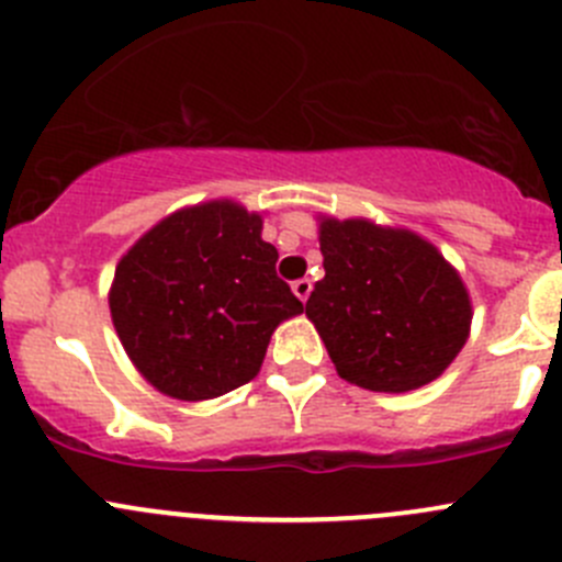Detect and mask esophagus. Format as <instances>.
I'll return each mask as SVG.
<instances>
[{"instance_id": "esophagus-1", "label": "esophagus", "mask_w": 562, "mask_h": 562, "mask_svg": "<svg viewBox=\"0 0 562 562\" xmlns=\"http://www.w3.org/2000/svg\"><path fill=\"white\" fill-rule=\"evenodd\" d=\"M293 293H296L299 299H302V302H307V296H311V291H313V282L307 280V277H302V280H296L293 282Z\"/></svg>"}]
</instances>
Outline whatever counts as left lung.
<instances>
[{
    "instance_id": "8db88e82",
    "label": "left lung",
    "mask_w": 562,
    "mask_h": 562,
    "mask_svg": "<svg viewBox=\"0 0 562 562\" xmlns=\"http://www.w3.org/2000/svg\"><path fill=\"white\" fill-rule=\"evenodd\" d=\"M324 280L305 313L344 380L402 393L443 374L469 338L471 302L458 271L407 229L324 218Z\"/></svg>"
}]
</instances>
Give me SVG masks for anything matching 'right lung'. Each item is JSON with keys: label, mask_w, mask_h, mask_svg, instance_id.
<instances>
[{"label": "right lung", "mask_w": 562, "mask_h": 562, "mask_svg": "<svg viewBox=\"0 0 562 562\" xmlns=\"http://www.w3.org/2000/svg\"><path fill=\"white\" fill-rule=\"evenodd\" d=\"M263 222L233 202L162 218L115 269L110 316L135 369L175 400H213L260 371L302 302L277 277Z\"/></svg>", "instance_id": "1"}]
</instances>
